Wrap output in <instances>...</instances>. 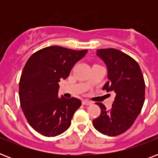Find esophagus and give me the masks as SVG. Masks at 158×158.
I'll list each match as a JSON object with an SVG mask.
<instances>
[{
    "label": "esophagus",
    "mask_w": 158,
    "mask_h": 158,
    "mask_svg": "<svg viewBox=\"0 0 158 158\" xmlns=\"http://www.w3.org/2000/svg\"><path fill=\"white\" fill-rule=\"evenodd\" d=\"M82 103H83V105H92L93 104V102H92L91 101H89V100H83L82 101Z\"/></svg>",
    "instance_id": "1"
}]
</instances>
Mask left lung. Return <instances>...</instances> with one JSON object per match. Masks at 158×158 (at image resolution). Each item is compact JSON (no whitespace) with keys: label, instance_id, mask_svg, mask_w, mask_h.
<instances>
[{"label":"left lung","instance_id":"8db88e82","mask_svg":"<svg viewBox=\"0 0 158 158\" xmlns=\"http://www.w3.org/2000/svg\"><path fill=\"white\" fill-rule=\"evenodd\" d=\"M108 69L109 81L102 89L115 94L110 110L96 102L101 114L93 120L98 131L108 136H117L130 129L142 110L145 98L143 75L137 61L129 55L115 48L97 51Z\"/></svg>","mask_w":158,"mask_h":158}]
</instances>
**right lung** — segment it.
Returning a JSON list of instances; mask_svg holds the SVG:
<instances>
[{
    "label": "right lung",
    "mask_w": 158,
    "mask_h": 158,
    "mask_svg": "<svg viewBox=\"0 0 158 158\" xmlns=\"http://www.w3.org/2000/svg\"><path fill=\"white\" fill-rule=\"evenodd\" d=\"M87 52L52 46L34 52L26 62L19 80V102L28 124L40 135L55 137L70 126L81 101L59 98V82L67 79Z\"/></svg>",
    "instance_id": "add662e5"
}]
</instances>
